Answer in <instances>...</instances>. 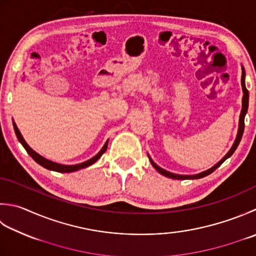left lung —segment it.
Returning <instances> with one entry per match:
<instances>
[{
  "mask_svg": "<svg viewBox=\"0 0 256 256\" xmlns=\"http://www.w3.org/2000/svg\"><path fill=\"white\" fill-rule=\"evenodd\" d=\"M241 84H242V90H243V98H242V110H241V114H240V121H238V135H236V138H235V141L232 145V148H230V151L224 155V158H222V160H220V161L213 165L211 168L206 170V171H203L198 174H194V175H181V174H175V173H171L166 171V170H164L162 168H160L156 163H154L153 160L150 158V155L148 154V156L150 158V162L153 165V168L156 170L158 173H161L162 175L170 178H175V180H198V178H202L204 176H206V175L211 174L212 172H214L215 170H216L220 165H221L225 160H228L230 156H232V154L235 152V150L238 146L240 142H241V138H242V135L244 132V118L245 115H246L248 112V91L246 90V86H245V71H244V68H242V78H241Z\"/></svg>",
  "mask_w": 256,
  "mask_h": 256,
  "instance_id": "left-lung-1",
  "label": "left lung"
}]
</instances>
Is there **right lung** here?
I'll return each mask as SVG.
<instances>
[{
    "mask_svg": "<svg viewBox=\"0 0 256 256\" xmlns=\"http://www.w3.org/2000/svg\"><path fill=\"white\" fill-rule=\"evenodd\" d=\"M13 128H14V131H15V134H16V138L20 141V143H21L23 145V148L26 150V152L31 155V158L34 160L35 162H36L38 164L41 165V166L45 168L50 170V171H55V172H60V173H72V172H76L78 171V170H82V168H85L90 166V165L94 164L95 162L98 161V160L102 156V154L106 151L108 148V140L106 142H105V144L103 145V148H101V151H100L95 156H93L92 158L88 160V161H85L83 163H78V164H74V165H65V164H60V163H56V162H53V161H50V160L43 158L42 155H40L38 153H36L34 151V150H32L31 148L28 146V144L25 142V140L23 138L21 132L18 131V128L16 126V124H15V122L13 121Z\"/></svg>",
    "mask_w": 256,
    "mask_h": 256,
    "instance_id": "obj_1",
    "label": "right lung"
}]
</instances>
